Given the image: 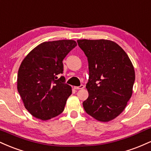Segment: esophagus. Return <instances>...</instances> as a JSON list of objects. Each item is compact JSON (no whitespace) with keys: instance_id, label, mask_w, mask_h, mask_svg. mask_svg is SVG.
Returning <instances> with one entry per match:
<instances>
[{"instance_id":"obj_1","label":"esophagus","mask_w":151,"mask_h":151,"mask_svg":"<svg viewBox=\"0 0 151 151\" xmlns=\"http://www.w3.org/2000/svg\"><path fill=\"white\" fill-rule=\"evenodd\" d=\"M84 86L83 85V84H81L80 86H74V89H76V90H79V89H84Z\"/></svg>"}]
</instances>
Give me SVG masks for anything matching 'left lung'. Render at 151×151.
I'll return each instance as SVG.
<instances>
[{"instance_id": "left-lung-1", "label": "left lung", "mask_w": 151, "mask_h": 151, "mask_svg": "<svg viewBox=\"0 0 151 151\" xmlns=\"http://www.w3.org/2000/svg\"><path fill=\"white\" fill-rule=\"evenodd\" d=\"M87 58L89 92L83 107L96 120L106 122L124 110L131 97L135 72L131 60L116 43L107 40H79Z\"/></svg>"}]
</instances>
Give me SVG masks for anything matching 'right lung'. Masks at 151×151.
Masks as SVG:
<instances>
[{"label": "right lung", "mask_w": 151, "mask_h": 151, "mask_svg": "<svg viewBox=\"0 0 151 151\" xmlns=\"http://www.w3.org/2000/svg\"><path fill=\"white\" fill-rule=\"evenodd\" d=\"M71 40L41 43L25 57L18 73V91L35 117L48 120L60 115L72 94L63 73L65 57L77 46Z\"/></svg>", "instance_id": "right-lung-1"}]
</instances>
